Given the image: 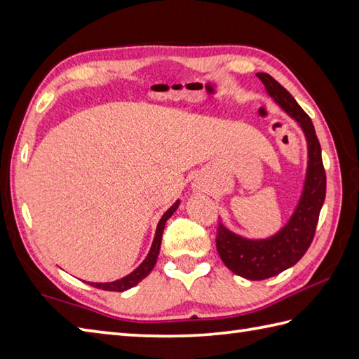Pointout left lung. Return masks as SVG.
<instances>
[{
  "instance_id": "obj_1",
  "label": "left lung",
  "mask_w": 359,
  "mask_h": 359,
  "mask_svg": "<svg viewBox=\"0 0 359 359\" xmlns=\"http://www.w3.org/2000/svg\"><path fill=\"white\" fill-rule=\"evenodd\" d=\"M274 103L287 112L307 140V171L304 188L288 222L265 239H248L236 234L219 222L216 247L222 262L234 274L250 280H262L293 266L306 255L315 238L319 212L325 199V171L321 157V144L310 117L296 103L292 94L269 74H257Z\"/></svg>"
}]
</instances>
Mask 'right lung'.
<instances>
[{
    "mask_svg": "<svg viewBox=\"0 0 359 359\" xmlns=\"http://www.w3.org/2000/svg\"><path fill=\"white\" fill-rule=\"evenodd\" d=\"M179 205H180V201H175L172 207L165 212L162 219L158 220L157 228H156V236H154V241H152V245L149 248V253L147 255V257H144V261L139 266H137L133 273H129L128 276L117 279L114 282H89V284L95 288L106 290V292H125V290L133 288L134 285L139 284L142 279L147 278L151 273V270L154 269V265L157 262V256L160 251V243H162V234H163V228H165L166 220L174 215V211L179 208Z\"/></svg>",
    "mask_w": 359,
    "mask_h": 359,
    "instance_id": "obj_1",
    "label": "right lung"
}]
</instances>
